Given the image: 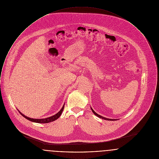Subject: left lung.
I'll return each instance as SVG.
<instances>
[{
    "label": "left lung",
    "mask_w": 159,
    "mask_h": 159,
    "mask_svg": "<svg viewBox=\"0 0 159 159\" xmlns=\"http://www.w3.org/2000/svg\"><path fill=\"white\" fill-rule=\"evenodd\" d=\"M91 110H92V111H93V112L94 114H95L97 116H98V117H99V118H102V119L106 120H110V121H114V120H115V119H110V118H105V117H103V116H102L98 115L97 113H96V112L93 110V109L92 108H91Z\"/></svg>",
    "instance_id": "left-lung-1"
}]
</instances>
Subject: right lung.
Masks as SVG:
<instances>
[{
  "mask_svg": "<svg viewBox=\"0 0 159 159\" xmlns=\"http://www.w3.org/2000/svg\"><path fill=\"white\" fill-rule=\"evenodd\" d=\"M63 108H64V105L63 106V107L61 108V109L57 113H56L55 115H54L52 116H50V117H48V118H43V119H34V118H29V117H27L26 116L24 115L22 113H21L20 111H18L20 112V113L23 116L25 117V118H26L27 120L31 121H33V122H35V123H50V122H52L55 121V120L58 119L60 116L61 115L62 111H63Z\"/></svg>",
  "mask_w": 159,
  "mask_h": 159,
  "instance_id": "obj_1",
  "label": "right lung"
}]
</instances>
